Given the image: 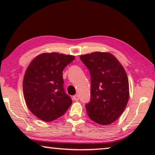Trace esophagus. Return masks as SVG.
<instances>
[{
  "mask_svg": "<svg viewBox=\"0 0 155 155\" xmlns=\"http://www.w3.org/2000/svg\"><path fill=\"white\" fill-rule=\"evenodd\" d=\"M73 100L76 101H78V100H79V96H78V95H77V94H76V95L73 96Z\"/></svg>",
  "mask_w": 155,
  "mask_h": 155,
  "instance_id": "34e87169",
  "label": "esophagus"
}]
</instances>
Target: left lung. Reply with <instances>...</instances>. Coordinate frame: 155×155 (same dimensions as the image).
<instances>
[{
  "mask_svg": "<svg viewBox=\"0 0 155 155\" xmlns=\"http://www.w3.org/2000/svg\"><path fill=\"white\" fill-rule=\"evenodd\" d=\"M91 78L90 101L85 104L90 119L101 125L115 122L124 111L129 98L125 70L108 52H95L80 57Z\"/></svg>",
  "mask_w": 155,
  "mask_h": 155,
  "instance_id": "8db88e82",
  "label": "left lung"
}]
</instances>
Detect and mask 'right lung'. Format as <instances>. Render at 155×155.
Segmentation results:
<instances>
[{
	"label": "right lung",
	"instance_id": "add662e5",
	"mask_svg": "<svg viewBox=\"0 0 155 155\" xmlns=\"http://www.w3.org/2000/svg\"><path fill=\"white\" fill-rule=\"evenodd\" d=\"M75 57L57 52L41 54L26 70L23 94L28 108L44 122L64 115L72 103L65 94L63 71Z\"/></svg>",
	"mask_w": 155,
	"mask_h": 155
}]
</instances>
